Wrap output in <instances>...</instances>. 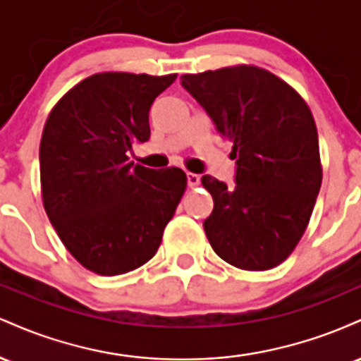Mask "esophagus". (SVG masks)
I'll return each mask as SVG.
<instances>
[{
	"instance_id": "1",
	"label": "esophagus",
	"mask_w": 361,
	"mask_h": 361,
	"mask_svg": "<svg viewBox=\"0 0 361 361\" xmlns=\"http://www.w3.org/2000/svg\"><path fill=\"white\" fill-rule=\"evenodd\" d=\"M186 180H188V186H192V188L200 185V176L195 175V173H186Z\"/></svg>"
}]
</instances>
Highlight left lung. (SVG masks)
Here are the masks:
<instances>
[{
  "instance_id": "obj_1",
  "label": "left lung",
  "mask_w": 361,
  "mask_h": 361,
  "mask_svg": "<svg viewBox=\"0 0 361 361\" xmlns=\"http://www.w3.org/2000/svg\"><path fill=\"white\" fill-rule=\"evenodd\" d=\"M181 86L233 142L234 186L205 175L214 198L204 229L212 250L241 270L280 264L305 233L321 188L317 128L292 86L256 66L183 74Z\"/></svg>"
}]
</instances>
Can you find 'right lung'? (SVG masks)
<instances>
[{
  "mask_svg": "<svg viewBox=\"0 0 361 361\" xmlns=\"http://www.w3.org/2000/svg\"><path fill=\"white\" fill-rule=\"evenodd\" d=\"M176 74L98 73L54 106L40 140L44 209L62 244L98 275H122L156 255L186 188L180 168L128 161L151 135L152 102Z\"/></svg>",
  "mask_w": 361,
  "mask_h": 361,
  "instance_id": "1",
  "label": "right lung"
}]
</instances>
